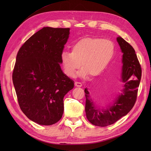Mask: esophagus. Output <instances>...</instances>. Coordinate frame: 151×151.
Returning <instances> with one entry per match:
<instances>
[{"label":"esophagus","mask_w":151,"mask_h":151,"mask_svg":"<svg viewBox=\"0 0 151 151\" xmlns=\"http://www.w3.org/2000/svg\"><path fill=\"white\" fill-rule=\"evenodd\" d=\"M75 85L76 87H81L82 86V84L81 82H75Z\"/></svg>","instance_id":"34e87169"}]
</instances>
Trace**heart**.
Listing matches in <instances>:
<instances>
[{
  "label": "heart",
  "instance_id": "obj_1",
  "mask_svg": "<svg viewBox=\"0 0 151 151\" xmlns=\"http://www.w3.org/2000/svg\"><path fill=\"white\" fill-rule=\"evenodd\" d=\"M115 53V45L111 41L99 37H88L78 40L71 47V52L63 51L61 62L66 75L73 77L80 66V77L88 75L97 76L104 71Z\"/></svg>",
  "mask_w": 151,
  "mask_h": 151
}]
</instances>
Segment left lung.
<instances>
[{
    "label": "left lung",
    "instance_id": "1",
    "mask_svg": "<svg viewBox=\"0 0 151 151\" xmlns=\"http://www.w3.org/2000/svg\"><path fill=\"white\" fill-rule=\"evenodd\" d=\"M122 56L121 82L123 88L113 103L106 108L99 106L85 88L86 117L91 124L98 127H106L115 123L132 110L135 104L142 76V68L135 50L121 36L117 37Z\"/></svg>",
    "mask_w": 151,
    "mask_h": 151
}]
</instances>
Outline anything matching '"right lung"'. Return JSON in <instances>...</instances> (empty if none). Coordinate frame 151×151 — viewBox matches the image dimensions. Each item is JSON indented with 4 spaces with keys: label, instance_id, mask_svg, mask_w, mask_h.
<instances>
[{
    "label": "right lung",
    "instance_id": "obj_1",
    "mask_svg": "<svg viewBox=\"0 0 151 151\" xmlns=\"http://www.w3.org/2000/svg\"><path fill=\"white\" fill-rule=\"evenodd\" d=\"M70 28L43 27L19 50L12 80L22 111L41 125L55 124L62 117L63 97L74 81L61 69V54Z\"/></svg>",
    "mask_w": 151,
    "mask_h": 151
}]
</instances>
